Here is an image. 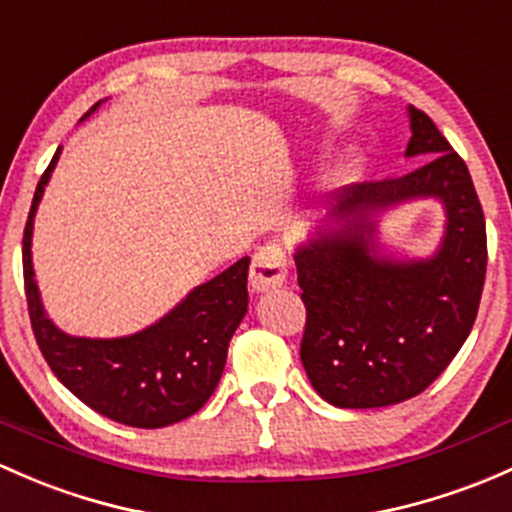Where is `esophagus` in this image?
<instances>
[{
  "instance_id": "esophagus-1",
  "label": "esophagus",
  "mask_w": 512,
  "mask_h": 512,
  "mask_svg": "<svg viewBox=\"0 0 512 512\" xmlns=\"http://www.w3.org/2000/svg\"><path fill=\"white\" fill-rule=\"evenodd\" d=\"M287 279V255L279 245H265L255 252L250 267V284L255 292H272Z\"/></svg>"
}]
</instances>
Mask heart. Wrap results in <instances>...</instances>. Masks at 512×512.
Segmentation results:
<instances>
[{"instance_id": "heart-1", "label": "heart", "mask_w": 512, "mask_h": 512, "mask_svg": "<svg viewBox=\"0 0 512 512\" xmlns=\"http://www.w3.org/2000/svg\"><path fill=\"white\" fill-rule=\"evenodd\" d=\"M353 171V161H343V164H338L336 169L331 171V174H328V181H341V179H346L348 174H351Z\"/></svg>"}]
</instances>
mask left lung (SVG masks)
<instances>
[{
    "mask_svg": "<svg viewBox=\"0 0 512 512\" xmlns=\"http://www.w3.org/2000/svg\"><path fill=\"white\" fill-rule=\"evenodd\" d=\"M405 157L424 161L400 179L353 184L294 250L306 306L301 363L328 405L370 410L427 390L469 338L486 279V220L464 159L437 125L407 107ZM434 197L445 235L429 258H397L377 240V218Z\"/></svg>",
    "mask_w": 512,
    "mask_h": 512,
    "instance_id": "left-lung-1",
    "label": "left lung"
}]
</instances>
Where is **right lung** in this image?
Wrapping results in <instances>:
<instances>
[{
	"label": "right lung",
	"instance_id": "1",
	"mask_svg": "<svg viewBox=\"0 0 512 512\" xmlns=\"http://www.w3.org/2000/svg\"><path fill=\"white\" fill-rule=\"evenodd\" d=\"M58 157L61 147L36 186L24 230V287L36 343L53 375L102 417L139 429L181 422L206 405L223 375L230 338L247 314L250 257L193 287L169 314L137 333L85 338L61 331L43 309L31 260L34 218Z\"/></svg>",
	"mask_w": 512,
	"mask_h": 512
}]
</instances>
